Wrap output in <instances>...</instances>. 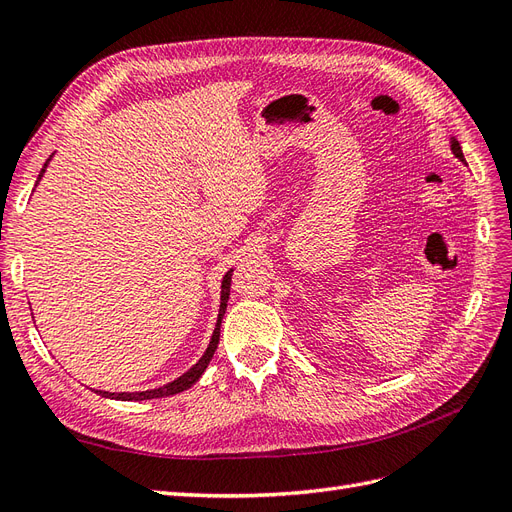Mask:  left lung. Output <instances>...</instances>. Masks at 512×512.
Wrapping results in <instances>:
<instances>
[{
	"instance_id": "8db88e82",
	"label": "left lung",
	"mask_w": 512,
	"mask_h": 512,
	"mask_svg": "<svg viewBox=\"0 0 512 512\" xmlns=\"http://www.w3.org/2000/svg\"><path fill=\"white\" fill-rule=\"evenodd\" d=\"M451 151H453V156L459 160V162H466V158H463V151H461V145H459V141L455 136H451Z\"/></svg>"
}]
</instances>
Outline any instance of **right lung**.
Instances as JSON below:
<instances>
[{"instance_id":"obj_1","label":"right lung","mask_w":512,"mask_h":512,"mask_svg":"<svg viewBox=\"0 0 512 512\" xmlns=\"http://www.w3.org/2000/svg\"><path fill=\"white\" fill-rule=\"evenodd\" d=\"M53 158V156H51ZM51 158L44 162L40 175H38V181L36 185L40 183V179L44 177V170L46 166H49ZM230 275H232V269L224 275L222 280V290H220V312H218V322H215V329H213V335H211V342L205 350V354L200 356V359L196 361V365H192L185 374H181L179 378H175L173 382H168L164 386H158V389H149V391H134V393H111V391H96L98 395L106 397V399H119V401H145V399H158V397H170V395H177L185 389H190L192 384L198 382V378L205 374V369L209 365V361L213 359L215 354V348H218L220 344V324H222V318L226 314V305H228V294H230Z\"/></svg>"}]
</instances>
